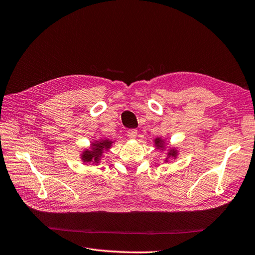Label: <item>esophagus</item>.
<instances>
[{"label": "esophagus", "instance_id": "obj_1", "mask_svg": "<svg viewBox=\"0 0 255 255\" xmlns=\"http://www.w3.org/2000/svg\"><path fill=\"white\" fill-rule=\"evenodd\" d=\"M137 133H138V131L135 129H129L127 131V135L129 139H135V137H137Z\"/></svg>", "mask_w": 255, "mask_h": 255}]
</instances>
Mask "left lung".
Listing matches in <instances>:
<instances>
[{
	"label": "left lung",
	"instance_id": "8db88e82",
	"mask_svg": "<svg viewBox=\"0 0 255 255\" xmlns=\"http://www.w3.org/2000/svg\"><path fill=\"white\" fill-rule=\"evenodd\" d=\"M153 141H154V145H155L157 150L164 151L165 149H166L167 142L162 137H157ZM177 156H178V149H177V147H175V146H169L168 150H167V153H166V157H165L164 162L167 163L169 158H177Z\"/></svg>",
	"mask_w": 255,
	"mask_h": 255
}]
</instances>
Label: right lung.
I'll list each match as a JSON object with an SVG mask.
<instances>
[{
    "mask_svg": "<svg viewBox=\"0 0 255 255\" xmlns=\"http://www.w3.org/2000/svg\"><path fill=\"white\" fill-rule=\"evenodd\" d=\"M116 140L108 138H100L92 141L91 144L87 149H84L80 154V159L84 164L99 165L101 159L104 156V153L108 152Z\"/></svg>",
    "mask_w": 255,
    "mask_h": 255,
    "instance_id": "obj_1",
    "label": "right lung"
}]
</instances>
